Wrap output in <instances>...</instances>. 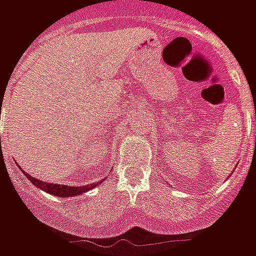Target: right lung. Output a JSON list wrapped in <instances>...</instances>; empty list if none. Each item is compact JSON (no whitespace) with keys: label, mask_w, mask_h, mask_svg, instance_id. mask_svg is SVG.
Wrapping results in <instances>:
<instances>
[{"label":"right lung","mask_w":256,"mask_h":256,"mask_svg":"<svg viewBox=\"0 0 256 256\" xmlns=\"http://www.w3.org/2000/svg\"><path fill=\"white\" fill-rule=\"evenodd\" d=\"M22 170V168H20ZM23 172V170H22ZM24 176L31 182L34 184L36 186H38L42 190L50 193V194H54V196H58V198H67V196H76V194H80V193L86 192L89 189L94 188L96 184H90V185H84V186H66V185H58V184H48L42 182L40 180H36L31 176H28L27 172H24ZM98 185V184H97Z\"/></svg>","instance_id":"1"}]
</instances>
